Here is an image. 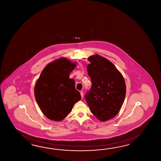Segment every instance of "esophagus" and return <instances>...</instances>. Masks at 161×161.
I'll list each match as a JSON object with an SVG mask.
<instances>
[{
	"mask_svg": "<svg viewBox=\"0 0 161 161\" xmlns=\"http://www.w3.org/2000/svg\"><path fill=\"white\" fill-rule=\"evenodd\" d=\"M80 96H81V97L83 98V92H80Z\"/></svg>",
	"mask_w": 161,
	"mask_h": 161,
	"instance_id": "1",
	"label": "esophagus"
}]
</instances>
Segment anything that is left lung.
Returning <instances> with one entry per match:
<instances>
[{
    "instance_id": "8db88e82",
    "label": "left lung",
    "mask_w": 161,
    "mask_h": 161,
    "mask_svg": "<svg viewBox=\"0 0 161 161\" xmlns=\"http://www.w3.org/2000/svg\"><path fill=\"white\" fill-rule=\"evenodd\" d=\"M87 72L92 86L86 101L92 114L101 121L116 116L123 104L126 86L122 74L112 62L98 55L88 58Z\"/></svg>"
}]
</instances>
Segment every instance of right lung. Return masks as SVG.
<instances>
[{
  "mask_svg": "<svg viewBox=\"0 0 161 161\" xmlns=\"http://www.w3.org/2000/svg\"><path fill=\"white\" fill-rule=\"evenodd\" d=\"M75 66V63L67 58H58L45 67L36 83L35 98L42 112L50 120H63L81 99L75 80L69 78Z\"/></svg>",
  "mask_w": 161,
  "mask_h": 161,
  "instance_id": "right-lung-1",
  "label": "right lung"
}]
</instances>
